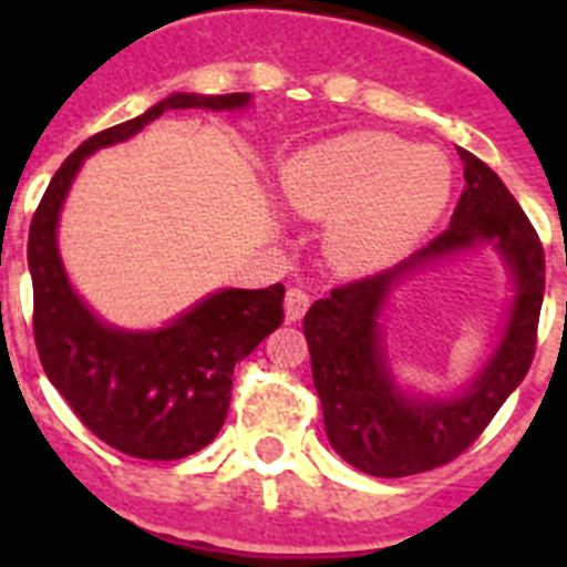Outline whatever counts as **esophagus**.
Returning <instances> with one entry per match:
<instances>
[{"instance_id":"1","label":"esophagus","mask_w":567,"mask_h":567,"mask_svg":"<svg viewBox=\"0 0 567 567\" xmlns=\"http://www.w3.org/2000/svg\"><path fill=\"white\" fill-rule=\"evenodd\" d=\"M309 309V295L303 289L292 287L284 298V312H287V320H300Z\"/></svg>"}]
</instances>
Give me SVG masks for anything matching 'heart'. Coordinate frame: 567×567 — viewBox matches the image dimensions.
I'll list each match as a JSON object with an SVG mask.
<instances>
[{
    "label": "heart",
    "instance_id": "b5f03b06",
    "mask_svg": "<svg viewBox=\"0 0 567 567\" xmlns=\"http://www.w3.org/2000/svg\"><path fill=\"white\" fill-rule=\"evenodd\" d=\"M280 187L298 213L334 215L327 233L334 267L374 272L437 221L452 169L437 150L363 130L300 150L284 167Z\"/></svg>",
    "mask_w": 567,
    "mask_h": 567
}]
</instances>
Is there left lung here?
Masks as SVG:
<instances>
[{
	"label": "left lung",
	"instance_id": "1",
	"mask_svg": "<svg viewBox=\"0 0 567 567\" xmlns=\"http://www.w3.org/2000/svg\"><path fill=\"white\" fill-rule=\"evenodd\" d=\"M465 189L452 224L392 269L352 280L315 300L303 318L312 378L334 452L372 477H409L452 463L483 434L528 374L545 295V252L537 229L499 175L468 150ZM477 246L497 248L515 280L504 338L478 378L452 395L403 390L384 358V300L432 259Z\"/></svg>",
	"mask_w": 567,
	"mask_h": 567
}]
</instances>
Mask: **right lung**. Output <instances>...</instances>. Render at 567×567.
<instances>
[{
    "label": "right lung",
    "instance_id": "add662e5",
    "mask_svg": "<svg viewBox=\"0 0 567 567\" xmlns=\"http://www.w3.org/2000/svg\"><path fill=\"white\" fill-rule=\"evenodd\" d=\"M249 93H173L147 113L90 135L50 178L30 221L33 338L44 374L90 432L138 460H182L221 432L233 369L284 323V284L221 289L167 327L133 332L104 323L70 287L59 255V213L84 158L127 142L167 110H244Z\"/></svg>",
    "mask_w": 567,
    "mask_h": 567
}]
</instances>
